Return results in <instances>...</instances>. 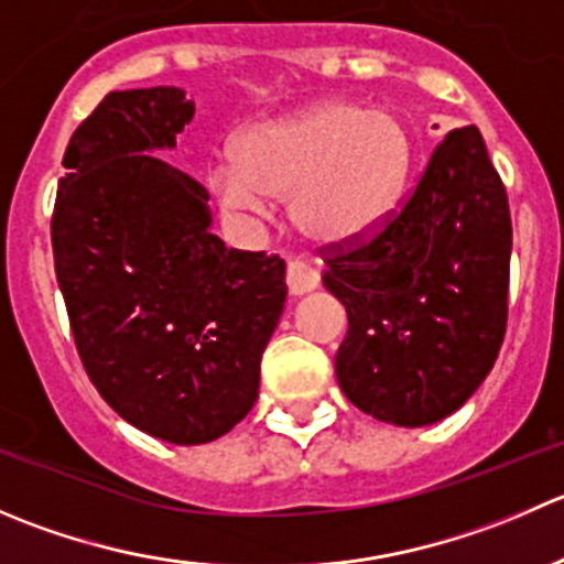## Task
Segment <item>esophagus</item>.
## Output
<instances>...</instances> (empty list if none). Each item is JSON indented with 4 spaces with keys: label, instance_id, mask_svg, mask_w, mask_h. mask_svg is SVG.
Segmentation results:
<instances>
[{
    "label": "esophagus",
    "instance_id": "34e87169",
    "mask_svg": "<svg viewBox=\"0 0 564 564\" xmlns=\"http://www.w3.org/2000/svg\"><path fill=\"white\" fill-rule=\"evenodd\" d=\"M286 286L292 297H303V294L314 292L318 286V272L311 270V267L303 264V261H289Z\"/></svg>",
    "mask_w": 564,
    "mask_h": 564
}]
</instances>
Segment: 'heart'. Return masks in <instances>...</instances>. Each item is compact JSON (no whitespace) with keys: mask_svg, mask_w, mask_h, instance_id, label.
<instances>
[{"mask_svg":"<svg viewBox=\"0 0 564 564\" xmlns=\"http://www.w3.org/2000/svg\"><path fill=\"white\" fill-rule=\"evenodd\" d=\"M412 172L414 135L401 113L329 98L248 128L209 187L237 213L264 215L270 198H289L300 235L340 246L388 220Z\"/></svg>","mask_w":564,"mask_h":564,"instance_id":"obj_1","label":"heart"}]
</instances>
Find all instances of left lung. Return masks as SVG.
<instances>
[{
  "mask_svg": "<svg viewBox=\"0 0 564 564\" xmlns=\"http://www.w3.org/2000/svg\"><path fill=\"white\" fill-rule=\"evenodd\" d=\"M508 193L475 124L451 130L379 235L327 259L349 316L335 377L360 412L440 423L482 384L508 324Z\"/></svg>",
  "mask_w": 564,
  "mask_h": 564,
  "instance_id": "8db88e82",
  "label": "left lung"
}]
</instances>
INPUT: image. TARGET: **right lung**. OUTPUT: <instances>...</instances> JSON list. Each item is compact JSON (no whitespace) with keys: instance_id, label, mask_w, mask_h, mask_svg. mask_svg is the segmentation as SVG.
Masks as SVG:
<instances>
[{"instance_id":"1","label":"right lung","mask_w":564,"mask_h":564,"mask_svg":"<svg viewBox=\"0 0 564 564\" xmlns=\"http://www.w3.org/2000/svg\"><path fill=\"white\" fill-rule=\"evenodd\" d=\"M193 111L180 87L108 93L67 144L51 220L89 379L124 423L172 445H207L246 417L286 303L283 259L226 248L207 187L158 158Z\"/></svg>"}]
</instances>
